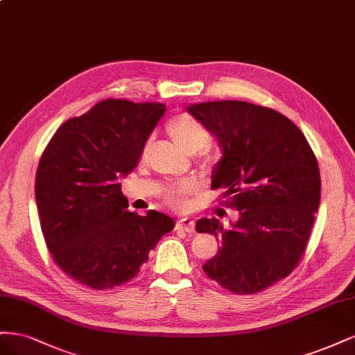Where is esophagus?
Listing matches in <instances>:
<instances>
[{
    "mask_svg": "<svg viewBox=\"0 0 355 355\" xmlns=\"http://www.w3.org/2000/svg\"><path fill=\"white\" fill-rule=\"evenodd\" d=\"M177 230L191 233L194 230V221L191 218H180L177 221Z\"/></svg>",
    "mask_w": 355,
    "mask_h": 355,
    "instance_id": "34e87169",
    "label": "esophagus"
}]
</instances>
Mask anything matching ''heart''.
Segmentation results:
<instances>
[{"instance_id": "b5f03b06", "label": "heart", "mask_w": 355, "mask_h": 355, "mask_svg": "<svg viewBox=\"0 0 355 355\" xmlns=\"http://www.w3.org/2000/svg\"><path fill=\"white\" fill-rule=\"evenodd\" d=\"M166 131L175 144L187 153L199 152L211 143L208 130L196 118L186 112L171 118L166 123ZM191 189L193 187L190 182H181V184L171 187L165 193L166 203L177 208L187 207V194L191 191Z\"/></svg>"}]
</instances>
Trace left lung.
<instances>
[{"mask_svg":"<svg viewBox=\"0 0 355 355\" xmlns=\"http://www.w3.org/2000/svg\"><path fill=\"white\" fill-rule=\"evenodd\" d=\"M187 112L218 140L223 157L212 187L224 189L225 205L239 211L230 228L218 218L198 220L196 232L221 243L202 268L233 293L266 291L288 277L305 252L320 205L317 159L302 131L272 109L221 100Z\"/></svg>","mask_w":355,"mask_h":355,"instance_id":"obj_1","label":"left lung"}]
</instances>
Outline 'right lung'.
Masks as SVG:
<instances>
[{
    "instance_id": "add662e5",
    "label": "right lung",
    "mask_w": 355,
    "mask_h": 355,
    "mask_svg": "<svg viewBox=\"0 0 355 355\" xmlns=\"http://www.w3.org/2000/svg\"><path fill=\"white\" fill-rule=\"evenodd\" d=\"M165 113L162 103L106 98L60 125L37 169L41 230L67 276L94 291L134 279L171 216L127 211L119 177L139 164L148 135Z\"/></svg>"
}]
</instances>
